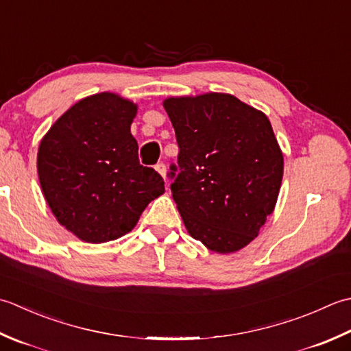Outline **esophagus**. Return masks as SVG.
<instances>
[{
	"mask_svg": "<svg viewBox=\"0 0 351 351\" xmlns=\"http://www.w3.org/2000/svg\"><path fill=\"white\" fill-rule=\"evenodd\" d=\"M156 171L157 173H159L163 178H165V174H167V165L163 162H160V163H157L156 165Z\"/></svg>",
	"mask_w": 351,
	"mask_h": 351,
	"instance_id": "1",
	"label": "esophagus"
}]
</instances>
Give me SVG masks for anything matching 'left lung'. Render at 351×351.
I'll list each match as a JSON object with an SVG mask.
<instances>
[{
	"label": "left lung",
	"mask_w": 351,
	"mask_h": 351,
	"mask_svg": "<svg viewBox=\"0 0 351 351\" xmlns=\"http://www.w3.org/2000/svg\"><path fill=\"white\" fill-rule=\"evenodd\" d=\"M176 130L171 192L192 238L217 253L248 245L274 210L283 154L269 119L233 95L165 99Z\"/></svg>",
	"instance_id": "8db88e82"
}]
</instances>
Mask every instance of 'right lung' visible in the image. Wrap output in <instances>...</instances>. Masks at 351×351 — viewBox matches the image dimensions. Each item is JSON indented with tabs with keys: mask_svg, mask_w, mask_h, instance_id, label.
I'll list each match as a JSON object with an SVG mask.
<instances>
[{
	"mask_svg": "<svg viewBox=\"0 0 351 351\" xmlns=\"http://www.w3.org/2000/svg\"><path fill=\"white\" fill-rule=\"evenodd\" d=\"M136 104L110 92L82 99L56 121L38 153L42 192L57 221L82 241L118 239L165 192L139 163L130 133Z\"/></svg>",
	"mask_w": 351,
	"mask_h": 351,
	"instance_id": "obj_1",
	"label": "right lung"
}]
</instances>
